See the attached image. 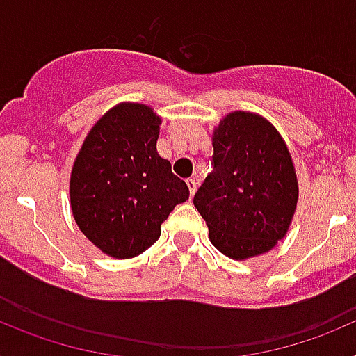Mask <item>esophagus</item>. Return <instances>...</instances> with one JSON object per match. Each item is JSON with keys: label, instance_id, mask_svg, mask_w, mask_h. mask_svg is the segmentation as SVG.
Wrapping results in <instances>:
<instances>
[{"label": "esophagus", "instance_id": "esophagus-1", "mask_svg": "<svg viewBox=\"0 0 356 356\" xmlns=\"http://www.w3.org/2000/svg\"><path fill=\"white\" fill-rule=\"evenodd\" d=\"M187 187H188V191H191V197H193L194 193H196V188H197V180H196V178H188V180H187Z\"/></svg>", "mask_w": 356, "mask_h": 356}]
</instances>
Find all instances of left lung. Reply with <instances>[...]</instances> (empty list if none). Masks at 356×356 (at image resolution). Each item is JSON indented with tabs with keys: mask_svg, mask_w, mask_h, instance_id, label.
Returning a JSON list of instances; mask_svg holds the SVG:
<instances>
[{
	"mask_svg": "<svg viewBox=\"0 0 356 356\" xmlns=\"http://www.w3.org/2000/svg\"><path fill=\"white\" fill-rule=\"evenodd\" d=\"M212 146L213 169L194 196L210 242L234 260L271 251L300 196L287 144L266 118L235 110L213 128Z\"/></svg>",
	"mask_w": 356,
	"mask_h": 356,
	"instance_id": "8db88e82",
	"label": "left lung"
}]
</instances>
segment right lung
I'll return each instance as SVG.
<instances>
[{
	"mask_svg": "<svg viewBox=\"0 0 356 356\" xmlns=\"http://www.w3.org/2000/svg\"><path fill=\"white\" fill-rule=\"evenodd\" d=\"M162 119L124 102L97 119L71 169L69 196L81 234L114 259H134L159 241L160 226L188 187L156 151Z\"/></svg>",
	"mask_w": 356,
	"mask_h": 356,
	"instance_id": "1",
	"label": "right lung"
}]
</instances>
